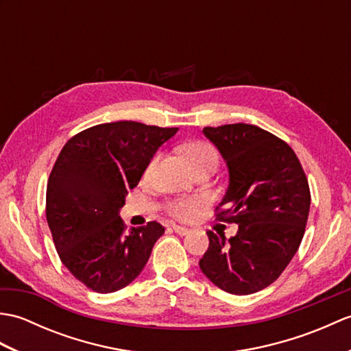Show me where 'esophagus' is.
Instances as JSON below:
<instances>
[{
  "label": "esophagus",
  "instance_id": "34e87169",
  "mask_svg": "<svg viewBox=\"0 0 351 351\" xmlns=\"http://www.w3.org/2000/svg\"><path fill=\"white\" fill-rule=\"evenodd\" d=\"M173 230H175V234H178V235H187L190 232V230L187 228H184V226H173Z\"/></svg>",
  "mask_w": 351,
  "mask_h": 351
}]
</instances>
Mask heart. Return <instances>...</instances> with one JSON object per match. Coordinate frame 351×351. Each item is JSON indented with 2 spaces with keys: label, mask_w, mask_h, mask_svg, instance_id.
I'll use <instances>...</instances> for the list:
<instances>
[{
  "label": "heart",
  "mask_w": 351,
  "mask_h": 351,
  "mask_svg": "<svg viewBox=\"0 0 351 351\" xmlns=\"http://www.w3.org/2000/svg\"><path fill=\"white\" fill-rule=\"evenodd\" d=\"M184 154L195 169L200 167L202 164H205L210 160H217V154H215L214 147L208 143H202V141H196V143H190L189 146H185ZM158 160H160V155H155L151 160V162L147 164L146 171H145L146 176H151L154 173L156 164H158ZM199 208H200V200L195 197L175 199L167 204L169 214L178 220L193 219L197 214Z\"/></svg>",
  "instance_id": "b5f03b06"
}]
</instances>
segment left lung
<instances>
[{
	"mask_svg": "<svg viewBox=\"0 0 351 351\" xmlns=\"http://www.w3.org/2000/svg\"><path fill=\"white\" fill-rule=\"evenodd\" d=\"M229 169V187L215 219L237 223V235L206 230L210 247L199 261L214 285L237 295L253 294L279 278L299 250L311 191L295 152L259 126H205Z\"/></svg>",
	"mask_w": 351,
	"mask_h": 351,
	"instance_id": "1",
	"label": "left lung"
}]
</instances>
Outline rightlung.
Listing matches in <instances>:
<instances>
[{"label":"right lung","mask_w":351,"mask_h":351,"mask_svg":"<svg viewBox=\"0 0 351 351\" xmlns=\"http://www.w3.org/2000/svg\"><path fill=\"white\" fill-rule=\"evenodd\" d=\"M176 131L132 121L101 123L75 134L58 154L47 187V221L64 267L95 293L131 283L164 234L156 221L126 230L119 210Z\"/></svg>","instance_id":"add662e5"}]
</instances>
